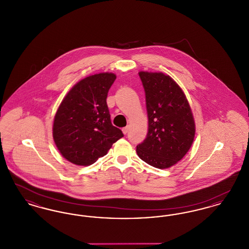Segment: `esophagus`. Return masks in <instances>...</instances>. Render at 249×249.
<instances>
[{
	"mask_svg": "<svg viewBox=\"0 0 249 249\" xmlns=\"http://www.w3.org/2000/svg\"><path fill=\"white\" fill-rule=\"evenodd\" d=\"M122 131H123V133L126 135V134L128 133V131H129V127H125V128H123V129H122Z\"/></svg>",
	"mask_w": 249,
	"mask_h": 249,
	"instance_id": "obj_1",
	"label": "esophagus"
}]
</instances>
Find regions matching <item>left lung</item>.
Returning a JSON list of instances; mask_svg holds the SVG:
<instances>
[{"label":"left lung","mask_w":249,"mask_h":249,"mask_svg":"<svg viewBox=\"0 0 249 249\" xmlns=\"http://www.w3.org/2000/svg\"><path fill=\"white\" fill-rule=\"evenodd\" d=\"M148 117L146 138L136 146L139 158L165 169L179 161L192 144L195 124L182 89L162 72H139Z\"/></svg>","instance_id":"left-lung-1"}]
</instances>
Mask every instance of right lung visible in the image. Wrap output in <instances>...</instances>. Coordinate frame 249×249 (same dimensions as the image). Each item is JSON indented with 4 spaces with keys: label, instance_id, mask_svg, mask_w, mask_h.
I'll return each mask as SVG.
<instances>
[{
    "label": "right lung",
    "instance_id": "1",
    "mask_svg": "<svg viewBox=\"0 0 249 249\" xmlns=\"http://www.w3.org/2000/svg\"><path fill=\"white\" fill-rule=\"evenodd\" d=\"M116 78V74L109 72L86 77L61 102L54 119L53 138L59 152L71 163H94L124 136L112 125L107 104Z\"/></svg>",
    "mask_w": 249,
    "mask_h": 249
}]
</instances>
